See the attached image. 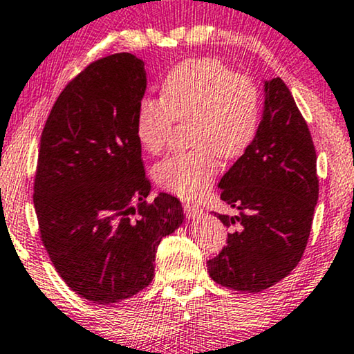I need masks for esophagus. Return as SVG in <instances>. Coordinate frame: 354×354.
<instances>
[{"label":"esophagus","mask_w":354,"mask_h":354,"mask_svg":"<svg viewBox=\"0 0 354 354\" xmlns=\"http://www.w3.org/2000/svg\"><path fill=\"white\" fill-rule=\"evenodd\" d=\"M184 213L189 220H196L203 213V210L198 205H194V203H184Z\"/></svg>","instance_id":"34e87169"}]
</instances>
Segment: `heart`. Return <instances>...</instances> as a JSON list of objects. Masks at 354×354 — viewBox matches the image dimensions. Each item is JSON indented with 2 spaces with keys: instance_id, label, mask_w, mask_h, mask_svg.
Instances as JSON below:
<instances>
[{
  "instance_id": "heart-1",
  "label": "heart",
  "mask_w": 354,
  "mask_h": 354,
  "mask_svg": "<svg viewBox=\"0 0 354 354\" xmlns=\"http://www.w3.org/2000/svg\"><path fill=\"white\" fill-rule=\"evenodd\" d=\"M261 117V94L252 78L237 75L216 59H189L162 82L160 99L144 96L138 104L136 129L142 149L158 153L176 122H191L189 152H175L156 167L163 189L196 198L210 187L218 157H241L255 141Z\"/></svg>"
}]
</instances>
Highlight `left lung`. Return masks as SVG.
Returning <instances> with one entry per match:
<instances>
[{
	"label": "left lung",
	"instance_id": "8db88e82",
	"mask_svg": "<svg viewBox=\"0 0 354 354\" xmlns=\"http://www.w3.org/2000/svg\"><path fill=\"white\" fill-rule=\"evenodd\" d=\"M218 187L239 215L215 213L231 232L227 245L207 261L210 277L234 290H266L300 263L319 197L310 128L279 77L265 82L255 141Z\"/></svg>",
	"mask_w": 354,
	"mask_h": 354
}]
</instances>
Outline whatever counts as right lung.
<instances>
[{"label":"right lung","instance_id":"right-lung-1","mask_svg":"<svg viewBox=\"0 0 354 354\" xmlns=\"http://www.w3.org/2000/svg\"><path fill=\"white\" fill-rule=\"evenodd\" d=\"M141 59H97L62 89L38 151L33 203L39 236L64 282L97 305L151 283L158 243L184 220L181 202H147L134 122L146 91Z\"/></svg>","mask_w":354,"mask_h":354}]
</instances>
